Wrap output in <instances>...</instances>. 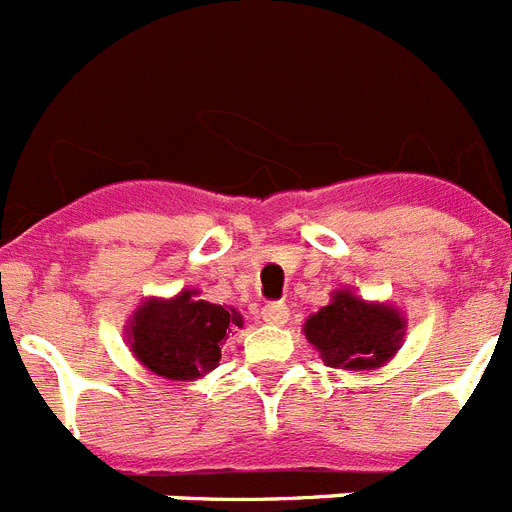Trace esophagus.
<instances>
[{
	"label": "esophagus",
	"mask_w": 512,
	"mask_h": 512,
	"mask_svg": "<svg viewBox=\"0 0 512 512\" xmlns=\"http://www.w3.org/2000/svg\"><path fill=\"white\" fill-rule=\"evenodd\" d=\"M261 321L272 323V326H285L290 321V308L282 303H269L261 310Z\"/></svg>",
	"instance_id": "34e87169"
}]
</instances>
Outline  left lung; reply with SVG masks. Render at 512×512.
Instances as JSON below:
<instances>
[{"label":"left lung","instance_id":"8db88e82","mask_svg":"<svg viewBox=\"0 0 512 512\" xmlns=\"http://www.w3.org/2000/svg\"><path fill=\"white\" fill-rule=\"evenodd\" d=\"M303 334L323 365L365 373L396 357L404 342L406 318L393 303L365 300L342 287L331 292L329 305L305 318Z\"/></svg>","mask_w":512,"mask_h":512}]
</instances>
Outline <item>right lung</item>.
<instances>
[{
	"label": "right lung",
	"mask_w": 512,
	"mask_h": 512,
	"mask_svg": "<svg viewBox=\"0 0 512 512\" xmlns=\"http://www.w3.org/2000/svg\"><path fill=\"white\" fill-rule=\"evenodd\" d=\"M243 329L233 305L199 300V290L144 298L126 321V344L139 365L168 381H194L220 365L227 334Z\"/></svg>",
	"instance_id": "right-lung-1"
}]
</instances>
